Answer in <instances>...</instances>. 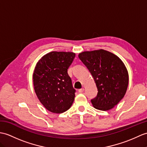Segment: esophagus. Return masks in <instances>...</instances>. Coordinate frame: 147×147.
<instances>
[{
  "label": "esophagus",
  "mask_w": 147,
  "mask_h": 147,
  "mask_svg": "<svg viewBox=\"0 0 147 147\" xmlns=\"http://www.w3.org/2000/svg\"><path fill=\"white\" fill-rule=\"evenodd\" d=\"M84 88H81V89H80L79 90H78V92H79L80 93H82L84 91Z\"/></svg>",
  "instance_id": "obj_1"
}]
</instances>
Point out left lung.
I'll list each match as a JSON object with an SVG mask.
<instances>
[{
  "label": "left lung",
  "mask_w": 147,
  "mask_h": 147,
  "mask_svg": "<svg viewBox=\"0 0 147 147\" xmlns=\"http://www.w3.org/2000/svg\"><path fill=\"white\" fill-rule=\"evenodd\" d=\"M78 57L90 71L96 83L97 96L91 100L98 110L113 108L124 97L128 85V73L117 56L103 49L84 51Z\"/></svg>",
  "instance_id": "1"
}]
</instances>
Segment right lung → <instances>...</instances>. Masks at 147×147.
<instances>
[{"instance_id":"right-lung-1","label":"right lung","mask_w":147,"mask_h":147,"mask_svg":"<svg viewBox=\"0 0 147 147\" xmlns=\"http://www.w3.org/2000/svg\"><path fill=\"white\" fill-rule=\"evenodd\" d=\"M75 53L53 51L41 57L33 73L34 90L47 110L62 113L69 110L74 100L75 90L67 74Z\"/></svg>"}]
</instances>
